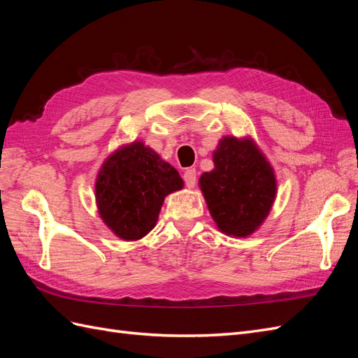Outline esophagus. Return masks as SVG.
I'll list each match as a JSON object with an SVG mask.
<instances>
[{
    "mask_svg": "<svg viewBox=\"0 0 358 358\" xmlns=\"http://www.w3.org/2000/svg\"><path fill=\"white\" fill-rule=\"evenodd\" d=\"M183 180H185V185L188 188H194L197 183V173L196 169H188L185 173H183Z\"/></svg>",
    "mask_w": 358,
    "mask_h": 358,
    "instance_id": "34e87169",
    "label": "esophagus"
}]
</instances>
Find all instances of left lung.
I'll list each match as a JSON object with an SVG mask.
<instances>
[{
  "label": "left lung",
  "mask_w": 358,
  "mask_h": 358,
  "mask_svg": "<svg viewBox=\"0 0 358 358\" xmlns=\"http://www.w3.org/2000/svg\"><path fill=\"white\" fill-rule=\"evenodd\" d=\"M212 171L199 185L218 230L251 236L264 222L276 199L273 167L251 137L225 136L213 150Z\"/></svg>",
  "instance_id": "left-lung-1"
}]
</instances>
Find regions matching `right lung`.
Listing matches in <instances>:
<instances>
[{
  "mask_svg": "<svg viewBox=\"0 0 358 358\" xmlns=\"http://www.w3.org/2000/svg\"><path fill=\"white\" fill-rule=\"evenodd\" d=\"M183 188L178 170L143 142L117 148L95 180L100 218L119 239L134 242L154 229L164 199Z\"/></svg>",
  "mask_w": 358,
  "mask_h": 358,
  "instance_id": "add662e5",
  "label": "right lung"
}]
</instances>
